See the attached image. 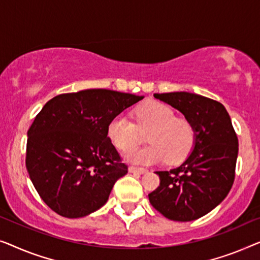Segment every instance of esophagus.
<instances>
[{
    "mask_svg": "<svg viewBox=\"0 0 260 260\" xmlns=\"http://www.w3.org/2000/svg\"><path fill=\"white\" fill-rule=\"evenodd\" d=\"M129 172L132 173H139V174H144L146 172H148L146 168H142V167H135V166H131L129 167Z\"/></svg>",
    "mask_w": 260,
    "mask_h": 260,
    "instance_id": "esophagus-1",
    "label": "esophagus"
}]
</instances>
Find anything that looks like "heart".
Segmentation results:
<instances>
[{
    "label": "heart",
    "mask_w": 260,
    "mask_h": 260,
    "mask_svg": "<svg viewBox=\"0 0 260 260\" xmlns=\"http://www.w3.org/2000/svg\"><path fill=\"white\" fill-rule=\"evenodd\" d=\"M175 112L161 102H148L135 111V122L126 115H116L108 125V138L120 151H128L147 133L151 142L144 148L132 149L126 159L137 164H156L167 160L179 164L187 158L194 146V129L184 119L175 118Z\"/></svg>",
    "instance_id": "heart-1"
}]
</instances>
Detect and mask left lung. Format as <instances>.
<instances>
[{
    "label": "left lung",
    "mask_w": 260,
    "mask_h": 260,
    "mask_svg": "<svg viewBox=\"0 0 260 260\" xmlns=\"http://www.w3.org/2000/svg\"><path fill=\"white\" fill-rule=\"evenodd\" d=\"M181 112L194 129V148L181 166L158 171V188L149 203L175 221L196 220L229 194L236 175L238 138L220 102L187 92L154 94Z\"/></svg>",
    "instance_id": "left-lung-1"
}]
</instances>
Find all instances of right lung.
I'll return each instance as SVG.
<instances>
[{"instance_id": "1", "label": "right lung", "mask_w": 260, "mask_h": 260, "mask_svg": "<svg viewBox=\"0 0 260 260\" xmlns=\"http://www.w3.org/2000/svg\"><path fill=\"white\" fill-rule=\"evenodd\" d=\"M144 96L86 89L53 98L28 129L25 166L39 196L57 214L85 217L107 203L128 166L108 138L113 118Z\"/></svg>"}]
</instances>
